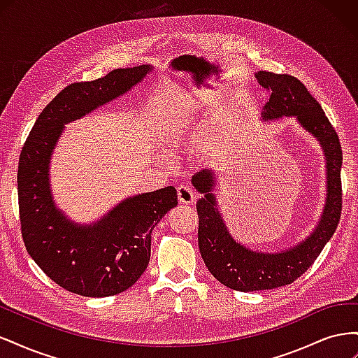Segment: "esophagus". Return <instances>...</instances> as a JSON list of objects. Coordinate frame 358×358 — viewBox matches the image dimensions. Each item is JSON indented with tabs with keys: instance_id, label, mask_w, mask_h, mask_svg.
Instances as JSON below:
<instances>
[{
	"instance_id": "1",
	"label": "esophagus",
	"mask_w": 358,
	"mask_h": 358,
	"mask_svg": "<svg viewBox=\"0 0 358 358\" xmlns=\"http://www.w3.org/2000/svg\"><path fill=\"white\" fill-rule=\"evenodd\" d=\"M178 199L182 204H191L196 199V194L187 185H179L178 187Z\"/></svg>"
}]
</instances>
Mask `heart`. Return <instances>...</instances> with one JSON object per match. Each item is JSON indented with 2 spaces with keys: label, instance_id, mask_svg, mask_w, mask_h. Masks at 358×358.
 <instances>
[{
  "label": "heart",
  "instance_id": "obj_1",
  "mask_svg": "<svg viewBox=\"0 0 358 358\" xmlns=\"http://www.w3.org/2000/svg\"><path fill=\"white\" fill-rule=\"evenodd\" d=\"M200 100L191 99L182 110L162 119L158 125V137L167 146H176L185 138L192 128V115L199 110Z\"/></svg>",
  "mask_w": 358,
  "mask_h": 358
}]
</instances>
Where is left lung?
<instances>
[{
    "label": "left lung",
    "mask_w": 358,
    "mask_h": 358,
    "mask_svg": "<svg viewBox=\"0 0 358 358\" xmlns=\"http://www.w3.org/2000/svg\"><path fill=\"white\" fill-rule=\"evenodd\" d=\"M255 79L270 94L262 112L264 122L291 116L306 133L317 138L326 158V204L318 224L306 239L278 252L254 251L236 242L227 229L213 194L216 171L203 169L196 173L191 182L203 194L197 201L201 258L213 278L236 291L273 289L294 282L331 239L342 210V149L322 107L306 86L292 76L258 71Z\"/></svg>",
    "instance_id": "obj_1"
}]
</instances>
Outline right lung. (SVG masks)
I'll use <instances>...</instances> for the list:
<instances>
[{
    "label": "right lung",
    "instance_id": "obj_1",
    "mask_svg": "<svg viewBox=\"0 0 358 358\" xmlns=\"http://www.w3.org/2000/svg\"><path fill=\"white\" fill-rule=\"evenodd\" d=\"M152 70L116 69L69 85L38 115L20 152L17 197L25 248L53 282L74 294L107 297L134 285L149 264L154 227L178 204L175 187H166L128 197L95 222L79 224L57 208L50 188V159L66 124L116 100Z\"/></svg>",
    "mask_w": 358,
    "mask_h": 358
}]
</instances>
